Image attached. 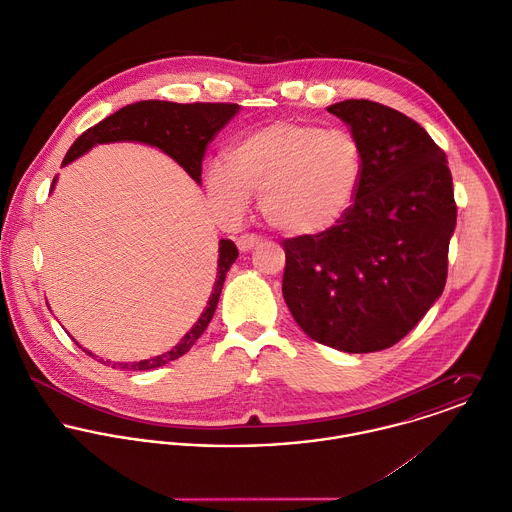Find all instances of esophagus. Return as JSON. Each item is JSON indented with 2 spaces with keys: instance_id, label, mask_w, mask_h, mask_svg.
<instances>
[{
  "instance_id": "obj_1",
  "label": "esophagus",
  "mask_w": 512,
  "mask_h": 512,
  "mask_svg": "<svg viewBox=\"0 0 512 512\" xmlns=\"http://www.w3.org/2000/svg\"><path fill=\"white\" fill-rule=\"evenodd\" d=\"M260 244V238L254 234H242L236 238V246L240 252H250L252 248H256Z\"/></svg>"
}]
</instances>
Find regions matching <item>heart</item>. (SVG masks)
<instances>
[{"label": "heart", "mask_w": 512, "mask_h": 512, "mask_svg": "<svg viewBox=\"0 0 512 512\" xmlns=\"http://www.w3.org/2000/svg\"><path fill=\"white\" fill-rule=\"evenodd\" d=\"M365 173L359 140L339 128L276 120L238 138L205 169V189L224 217L252 195L264 220L288 236H319L349 215Z\"/></svg>", "instance_id": "1"}]
</instances>
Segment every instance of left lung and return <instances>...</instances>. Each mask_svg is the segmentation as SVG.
Returning <instances> with one entry per match:
<instances>
[{
    "label": "left lung",
    "mask_w": 512,
    "mask_h": 512,
    "mask_svg": "<svg viewBox=\"0 0 512 512\" xmlns=\"http://www.w3.org/2000/svg\"><path fill=\"white\" fill-rule=\"evenodd\" d=\"M327 112L363 146V183L335 228L284 240L282 293L313 341L374 353L404 339L445 288L453 181L441 147L402 112L370 100Z\"/></svg>",
    "instance_id": "1"
}]
</instances>
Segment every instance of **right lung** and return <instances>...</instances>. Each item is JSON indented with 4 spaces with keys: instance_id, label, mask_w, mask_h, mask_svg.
Listing matches in <instances>:
<instances>
[{
    "instance_id": "obj_1",
    "label": "right lung",
    "mask_w": 512,
    "mask_h": 512,
    "mask_svg": "<svg viewBox=\"0 0 512 512\" xmlns=\"http://www.w3.org/2000/svg\"><path fill=\"white\" fill-rule=\"evenodd\" d=\"M238 110H240L238 104H209V102L177 104V102H165V100H142L136 104H128L122 110L98 122L96 126L88 128L67 151L63 165H69L71 161L78 159L80 155H84L86 151H90L98 144L142 142V144L159 147L163 153L175 159L195 183L201 185L203 155L207 151V146L234 118ZM55 183H57V177L53 179L51 189H55ZM236 258H238V248L234 246V242L228 238H222L219 242L217 282L213 286L209 303L201 313V317L197 319V323L185 333V337L171 351L140 363H112L104 359H100V363L112 368H126V370H151L183 357L209 327L215 315V309L219 305L226 272L230 270ZM82 351L94 357L90 351L86 349Z\"/></svg>"
}]
</instances>
